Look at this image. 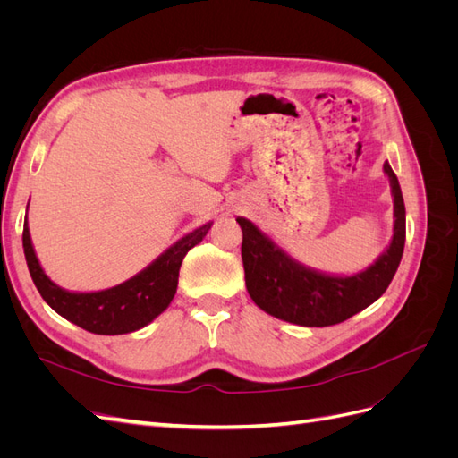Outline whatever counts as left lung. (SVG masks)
Listing matches in <instances>:
<instances>
[{
	"instance_id": "1",
	"label": "left lung",
	"mask_w": 458,
	"mask_h": 458,
	"mask_svg": "<svg viewBox=\"0 0 458 458\" xmlns=\"http://www.w3.org/2000/svg\"><path fill=\"white\" fill-rule=\"evenodd\" d=\"M384 174L394 199L392 241L369 267L352 275L303 266L254 221L237 217L242 229L246 288L259 310L300 327H330L363 311L386 293L403 256L405 204L397 175L387 160Z\"/></svg>"
}]
</instances>
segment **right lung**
<instances>
[{
  "label": "right lung",
  "mask_w": 458,
  "mask_h": 458,
  "mask_svg": "<svg viewBox=\"0 0 458 458\" xmlns=\"http://www.w3.org/2000/svg\"><path fill=\"white\" fill-rule=\"evenodd\" d=\"M210 227L212 221H208L187 233L131 279L97 293H74L49 279L36 256L29 219L22 231V246L32 281L51 310L93 335L116 336L147 327L165 311L175 296L183 258L206 237Z\"/></svg>",
  "instance_id": "right-lung-1"
}]
</instances>
